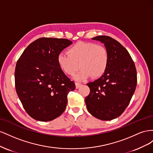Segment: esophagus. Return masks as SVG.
Listing matches in <instances>:
<instances>
[{"mask_svg": "<svg viewBox=\"0 0 153 153\" xmlns=\"http://www.w3.org/2000/svg\"><path fill=\"white\" fill-rule=\"evenodd\" d=\"M82 85V84H80V83H75V87H76V89H78V88H79Z\"/></svg>", "mask_w": 153, "mask_h": 153, "instance_id": "esophagus-1", "label": "esophagus"}]
</instances>
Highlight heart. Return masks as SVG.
Wrapping results in <instances>:
<instances>
[{
  "mask_svg": "<svg viewBox=\"0 0 153 153\" xmlns=\"http://www.w3.org/2000/svg\"><path fill=\"white\" fill-rule=\"evenodd\" d=\"M110 60L108 51L105 47L92 42L78 41L68 50L67 53H60L57 57L58 66L68 75H73L77 81H83L92 76L98 78L107 69Z\"/></svg>",
  "mask_w": 153,
  "mask_h": 153,
  "instance_id": "heart-1",
  "label": "heart"
}]
</instances>
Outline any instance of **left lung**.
Listing matches in <instances>:
<instances>
[{
    "mask_svg": "<svg viewBox=\"0 0 153 153\" xmlns=\"http://www.w3.org/2000/svg\"><path fill=\"white\" fill-rule=\"evenodd\" d=\"M92 39L104 44L110 60L103 75L87 84L90 93L85 104L94 117L110 121L121 115L130 102L137 86L136 68L128 50L117 41L107 36Z\"/></svg>",
    "mask_w": 153,
    "mask_h": 153,
    "instance_id": "obj_1",
    "label": "left lung"
}]
</instances>
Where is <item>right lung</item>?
I'll return each instance as SVG.
<instances>
[{"mask_svg":"<svg viewBox=\"0 0 153 153\" xmlns=\"http://www.w3.org/2000/svg\"><path fill=\"white\" fill-rule=\"evenodd\" d=\"M72 43L67 39L41 38L30 43L17 61L16 93L27 113L37 121L60 116L66 108L69 92L75 89L57 62V55Z\"/></svg>","mask_w":153,"mask_h":153,"instance_id":"right-lung-1","label":"right lung"}]
</instances>
